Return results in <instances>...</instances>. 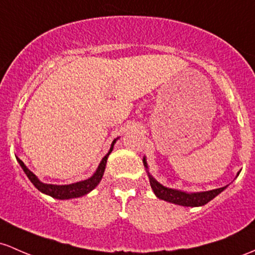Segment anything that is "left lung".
<instances>
[{"instance_id": "1", "label": "left lung", "mask_w": 255, "mask_h": 255, "mask_svg": "<svg viewBox=\"0 0 255 255\" xmlns=\"http://www.w3.org/2000/svg\"><path fill=\"white\" fill-rule=\"evenodd\" d=\"M142 162H144V166L147 168V163L145 157L142 158ZM147 174H149L150 185L152 187L155 195L157 196L158 198H161V200H164L170 203H175V205H179V206H186V207L205 206L206 203H208L209 201L213 200L215 196H218L220 192L226 189V186H224V187H219V189L211 190V191L191 192V194H189V192H184V191H180V190H175V189H169V187L161 185L157 180H155V179L151 177L150 173H147ZM239 174L240 173H237V175Z\"/></svg>"}]
</instances>
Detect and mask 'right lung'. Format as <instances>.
<instances>
[{
    "label": "right lung",
    "instance_id": "right-lung-1",
    "mask_svg": "<svg viewBox=\"0 0 255 255\" xmlns=\"http://www.w3.org/2000/svg\"><path fill=\"white\" fill-rule=\"evenodd\" d=\"M117 139H115L113 141L110 151H109V152L104 156V158H103L102 162H100L99 167L97 168L96 173H94L91 178L86 179V180H82V181H78V183L69 184V185H53V184L42 183V181L38 180V178L33 174L31 170L26 168V166H25L24 162L21 161L20 158H18V162L25 172V174H26L27 178L30 179V181L35 185L36 189L40 190V191L43 192V194L52 196V197L58 198V200H70V198L81 197V196H85L88 194V192H91L92 190H93L94 187L100 183V180H102L103 178V174H104L106 161H108L109 155H110L111 151H113L114 145Z\"/></svg>",
    "mask_w": 255,
    "mask_h": 255
}]
</instances>
